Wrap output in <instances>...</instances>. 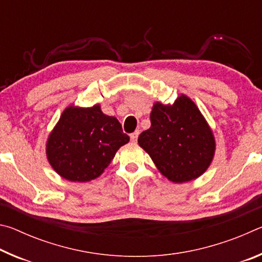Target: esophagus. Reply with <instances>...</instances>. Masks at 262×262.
I'll list each match as a JSON object with an SVG mask.
<instances>
[{"label": "esophagus", "instance_id": "34e87169", "mask_svg": "<svg viewBox=\"0 0 262 262\" xmlns=\"http://www.w3.org/2000/svg\"><path fill=\"white\" fill-rule=\"evenodd\" d=\"M139 135H140V132L139 130H135L134 133H132L130 134V140H132V142H135L137 141V137H139Z\"/></svg>", "mask_w": 262, "mask_h": 262}]
</instances>
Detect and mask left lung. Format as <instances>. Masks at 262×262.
<instances>
[{
	"label": "left lung",
	"instance_id": "obj_1",
	"mask_svg": "<svg viewBox=\"0 0 262 262\" xmlns=\"http://www.w3.org/2000/svg\"><path fill=\"white\" fill-rule=\"evenodd\" d=\"M151 126L139 136L163 176L173 183L200 177L214 156L215 140L210 128L192 100L180 96L174 104L156 103L150 114Z\"/></svg>",
	"mask_w": 262,
	"mask_h": 262
}]
</instances>
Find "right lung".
Wrapping results in <instances>:
<instances>
[{
  "label": "right lung",
  "mask_w": 262,
  "mask_h": 262,
  "mask_svg": "<svg viewBox=\"0 0 262 262\" xmlns=\"http://www.w3.org/2000/svg\"><path fill=\"white\" fill-rule=\"evenodd\" d=\"M128 141L121 123L105 115L99 105L90 108L70 106L50 135L47 157L64 179L85 183L98 178Z\"/></svg>",
  "instance_id": "obj_1"
}]
</instances>
